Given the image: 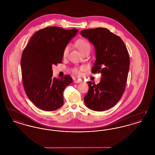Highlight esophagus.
<instances>
[{"instance_id":"34e87169","label":"esophagus","mask_w":155,"mask_h":155,"mask_svg":"<svg viewBox=\"0 0 155 155\" xmlns=\"http://www.w3.org/2000/svg\"><path fill=\"white\" fill-rule=\"evenodd\" d=\"M82 82V81L81 80H75V81H74V82L75 83H80V82Z\"/></svg>"}]
</instances>
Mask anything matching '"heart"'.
Here are the masks:
<instances>
[{
	"mask_svg": "<svg viewBox=\"0 0 155 155\" xmlns=\"http://www.w3.org/2000/svg\"><path fill=\"white\" fill-rule=\"evenodd\" d=\"M76 45L82 54L84 53L85 52H88V51L90 52L91 51V46L90 43L86 39H81L78 40L76 42ZM70 45L69 44H67L64 46V48L63 50V56L64 58L66 57L68 55L69 51H70ZM84 68H85V67L84 66H81L80 68L74 67L72 69V70L75 74H80L81 70H84Z\"/></svg>",
	"mask_w": 155,
	"mask_h": 155,
	"instance_id": "1",
	"label": "heart"
}]
</instances>
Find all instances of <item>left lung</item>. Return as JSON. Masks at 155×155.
Returning <instances> with one entry per match:
<instances>
[{"label": "left lung", "instance_id": "left-lung-1", "mask_svg": "<svg viewBox=\"0 0 155 155\" xmlns=\"http://www.w3.org/2000/svg\"><path fill=\"white\" fill-rule=\"evenodd\" d=\"M80 33L95 46L96 59L92 73L102 74L99 84L88 82L84 102L93 110H106L118 102L125 91L130 68L128 52L121 38L107 28H89Z\"/></svg>", "mask_w": 155, "mask_h": 155}]
</instances>
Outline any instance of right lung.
Returning <instances> with one entry per match:
<instances>
[{
    "label": "right lung",
    "instance_id": "right-lung-1",
    "mask_svg": "<svg viewBox=\"0 0 155 155\" xmlns=\"http://www.w3.org/2000/svg\"><path fill=\"white\" fill-rule=\"evenodd\" d=\"M77 32L75 28L48 27L35 32L22 52L24 91L30 101L42 110H55L63 104V92L73 79L69 75L53 78L52 65L61 63L64 46Z\"/></svg>",
    "mask_w": 155,
    "mask_h": 155
}]
</instances>
